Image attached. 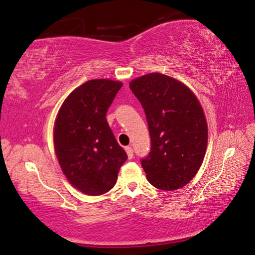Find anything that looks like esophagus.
<instances>
[{"label":"esophagus","mask_w":255,"mask_h":255,"mask_svg":"<svg viewBox=\"0 0 255 255\" xmlns=\"http://www.w3.org/2000/svg\"><path fill=\"white\" fill-rule=\"evenodd\" d=\"M125 150H126V152H127L128 158H129V159H131L132 157H133V150H132V148L128 146V147L125 148Z\"/></svg>","instance_id":"obj_1"}]
</instances>
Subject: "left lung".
<instances>
[{"label":"left lung","mask_w":255,"mask_h":255,"mask_svg":"<svg viewBox=\"0 0 255 255\" xmlns=\"http://www.w3.org/2000/svg\"><path fill=\"white\" fill-rule=\"evenodd\" d=\"M145 110L150 151L141 159L152 186L175 191L191 182L207 147L204 112L189 88L172 77L148 73L129 83Z\"/></svg>","instance_id":"1"}]
</instances>
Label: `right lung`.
Returning <instances> with one entry per match:
<instances>
[{"instance_id": "right-lung-1", "label": "right lung", "mask_w": 255, "mask_h": 255, "mask_svg": "<svg viewBox=\"0 0 255 255\" xmlns=\"http://www.w3.org/2000/svg\"><path fill=\"white\" fill-rule=\"evenodd\" d=\"M123 83L95 79L64 100L55 119L53 141L60 167L69 182L88 195H101L116 184L127 160L106 114Z\"/></svg>"}]
</instances>
